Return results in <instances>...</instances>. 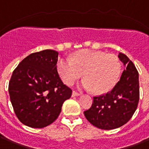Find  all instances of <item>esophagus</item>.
Returning <instances> with one entry per match:
<instances>
[{
  "mask_svg": "<svg viewBox=\"0 0 149 149\" xmlns=\"http://www.w3.org/2000/svg\"><path fill=\"white\" fill-rule=\"evenodd\" d=\"M80 95V93H78L77 91H72V96H77V95Z\"/></svg>",
  "mask_w": 149,
  "mask_h": 149,
  "instance_id": "1",
  "label": "esophagus"
}]
</instances>
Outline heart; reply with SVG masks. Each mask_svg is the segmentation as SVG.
<instances>
[{"label": "heart", "mask_w": 149, "mask_h": 149, "mask_svg": "<svg viewBox=\"0 0 149 149\" xmlns=\"http://www.w3.org/2000/svg\"><path fill=\"white\" fill-rule=\"evenodd\" d=\"M60 77L67 85H72L83 74L86 77L81 86L105 93L115 86L121 72V63L116 56L102 51L83 49L71 58H62L57 63Z\"/></svg>", "instance_id": "heart-1"}]
</instances>
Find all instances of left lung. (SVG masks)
Here are the masks:
<instances>
[{
	"instance_id": "left-lung-1",
	"label": "left lung",
	"mask_w": 149,
	"mask_h": 149,
	"mask_svg": "<svg viewBox=\"0 0 149 149\" xmlns=\"http://www.w3.org/2000/svg\"><path fill=\"white\" fill-rule=\"evenodd\" d=\"M124 64L120 79L110 92L94 96L90 109L84 112L89 123L99 129L110 130L125 125L132 117L139 100V72L125 54H118Z\"/></svg>"
}]
</instances>
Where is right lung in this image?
Returning a JSON list of instances; mask_svg holds the SVG:
<instances>
[{"mask_svg":"<svg viewBox=\"0 0 149 149\" xmlns=\"http://www.w3.org/2000/svg\"><path fill=\"white\" fill-rule=\"evenodd\" d=\"M59 53L45 49L27 56L10 79L8 91L18 119L31 128H43L59 116L63 103L72 95L58 74Z\"/></svg>","mask_w":149,"mask_h":149,"instance_id":"1","label":"right lung"}]
</instances>
